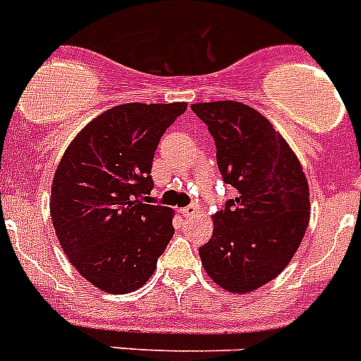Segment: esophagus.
Listing matches in <instances>:
<instances>
[{
  "label": "esophagus",
  "instance_id": "obj_1",
  "mask_svg": "<svg viewBox=\"0 0 361 361\" xmlns=\"http://www.w3.org/2000/svg\"><path fill=\"white\" fill-rule=\"evenodd\" d=\"M180 213H183V216L191 218V216H195V214L198 213V207L197 206H188V207H184V209H180Z\"/></svg>",
  "mask_w": 361,
  "mask_h": 361
}]
</instances>
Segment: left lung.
I'll return each mask as SVG.
<instances>
[{
    "label": "left lung",
    "instance_id": "obj_1",
    "mask_svg": "<svg viewBox=\"0 0 361 361\" xmlns=\"http://www.w3.org/2000/svg\"><path fill=\"white\" fill-rule=\"evenodd\" d=\"M216 145V163L236 197L213 216L198 249L207 276L233 293L270 283L292 261L310 221V188L299 159L261 112L241 102L191 105Z\"/></svg>",
    "mask_w": 361,
    "mask_h": 361
}]
</instances>
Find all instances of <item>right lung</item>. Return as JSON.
Returning a JSON list of instances; mask_svg holds the SVG:
<instances>
[{"label": "right lung", "mask_w": 361, "mask_h": 361, "mask_svg": "<svg viewBox=\"0 0 361 361\" xmlns=\"http://www.w3.org/2000/svg\"><path fill=\"white\" fill-rule=\"evenodd\" d=\"M188 104H123L89 121L53 175L49 213L69 263L102 292L143 286L175 229L154 206L152 161L161 135Z\"/></svg>", "instance_id": "add662e5"}]
</instances>
